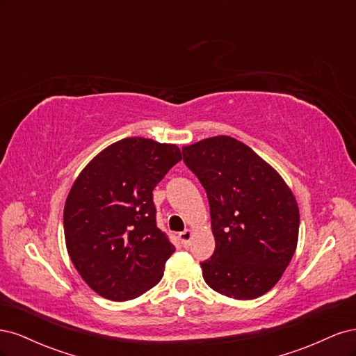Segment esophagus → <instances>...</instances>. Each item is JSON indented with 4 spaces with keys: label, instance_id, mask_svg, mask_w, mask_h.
<instances>
[{
    "label": "esophagus",
    "instance_id": "34e87169",
    "mask_svg": "<svg viewBox=\"0 0 356 356\" xmlns=\"http://www.w3.org/2000/svg\"><path fill=\"white\" fill-rule=\"evenodd\" d=\"M191 230H184V232H181L179 234H178V238H179V241H181V243H182V246L184 248H188V245H190V241H191Z\"/></svg>",
    "mask_w": 356,
    "mask_h": 356
}]
</instances>
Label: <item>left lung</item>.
<instances>
[{
  "mask_svg": "<svg viewBox=\"0 0 356 356\" xmlns=\"http://www.w3.org/2000/svg\"><path fill=\"white\" fill-rule=\"evenodd\" d=\"M182 154L209 200L215 251L200 263L204 282L236 300L266 294L296 252L300 213L293 191L234 138H207Z\"/></svg>",
  "mask_w": 356,
  "mask_h": 356,
  "instance_id": "1",
  "label": "left lung"
}]
</instances>
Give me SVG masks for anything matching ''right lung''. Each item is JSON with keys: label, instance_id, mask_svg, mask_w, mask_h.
Segmentation results:
<instances>
[{"label": "right lung", "instance_id": "obj_1", "mask_svg": "<svg viewBox=\"0 0 356 356\" xmlns=\"http://www.w3.org/2000/svg\"><path fill=\"white\" fill-rule=\"evenodd\" d=\"M179 148L147 138L106 147L71 187L63 232L71 261L95 293L132 300L160 282L175 246L157 227L153 190Z\"/></svg>", "mask_w": 356, "mask_h": 356}]
</instances>
